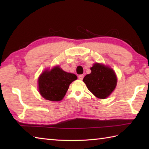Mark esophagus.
<instances>
[{"label":"esophagus","instance_id":"esophagus-1","mask_svg":"<svg viewBox=\"0 0 149 149\" xmlns=\"http://www.w3.org/2000/svg\"><path fill=\"white\" fill-rule=\"evenodd\" d=\"M78 78H79V79L83 80V79L84 78V75H83V74L79 75V76H78Z\"/></svg>","mask_w":149,"mask_h":149}]
</instances>
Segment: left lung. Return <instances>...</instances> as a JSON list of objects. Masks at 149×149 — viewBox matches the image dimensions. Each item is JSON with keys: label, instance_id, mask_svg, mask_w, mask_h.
Returning a JSON list of instances; mask_svg holds the SVG:
<instances>
[{"label": "left lung", "instance_id": "obj_1", "mask_svg": "<svg viewBox=\"0 0 149 149\" xmlns=\"http://www.w3.org/2000/svg\"><path fill=\"white\" fill-rule=\"evenodd\" d=\"M90 69L91 74L84 77V83L96 97L106 99L116 88L117 78L115 72L109 66L97 63Z\"/></svg>", "mask_w": 149, "mask_h": 149}]
</instances>
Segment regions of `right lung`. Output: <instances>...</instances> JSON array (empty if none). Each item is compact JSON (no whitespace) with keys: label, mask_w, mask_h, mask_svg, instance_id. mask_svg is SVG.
Masks as SVG:
<instances>
[{"label":"right lung","mask_w":149,"mask_h":149,"mask_svg":"<svg viewBox=\"0 0 149 149\" xmlns=\"http://www.w3.org/2000/svg\"><path fill=\"white\" fill-rule=\"evenodd\" d=\"M77 79L76 75L68 73L56 66L46 70L38 78V90L44 99L50 101L61 100L70 84Z\"/></svg>","instance_id":"right-lung-1"}]
</instances>
